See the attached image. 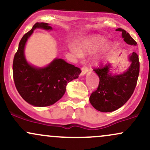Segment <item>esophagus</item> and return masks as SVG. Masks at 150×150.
Wrapping results in <instances>:
<instances>
[{"mask_svg": "<svg viewBox=\"0 0 150 150\" xmlns=\"http://www.w3.org/2000/svg\"><path fill=\"white\" fill-rule=\"evenodd\" d=\"M88 71H89V70L87 67H83V68H82V73H81L80 75L81 76H83V75H85Z\"/></svg>", "mask_w": 150, "mask_h": 150, "instance_id": "34e87169", "label": "esophagus"}]
</instances>
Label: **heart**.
I'll return each instance as SVG.
<instances>
[{"label": "heart", "instance_id": "obj_1", "mask_svg": "<svg viewBox=\"0 0 150 150\" xmlns=\"http://www.w3.org/2000/svg\"><path fill=\"white\" fill-rule=\"evenodd\" d=\"M106 41H107V39L104 36L97 35V34L90 36L86 38L80 43L79 45V51L75 50V54L77 56H81L82 55H91L104 47L102 51L93 58V61L94 63L100 64L105 61L112 46V44L110 42H108L106 44Z\"/></svg>", "mask_w": 150, "mask_h": 150}]
</instances>
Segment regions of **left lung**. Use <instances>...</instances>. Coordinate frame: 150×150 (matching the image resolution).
Instances as JSON below:
<instances>
[{
  "instance_id": "1",
  "label": "left lung",
  "mask_w": 150,
  "mask_h": 150,
  "mask_svg": "<svg viewBox=\"0 0 150 150\" xmlns=\"http://www.w3.org/2000/svg\"><path fill=\"white\" fill-rule=\"evenodd\" d=\"M116 31L122 32V38L126 44L136 46L137 43L126 31L121 28ZM130 66L123 73L111 72L112 64L107 63L104 67L94 69L99 77V83L95 92L89 97L93 107L101 112H111L121 107L130 99L137 84L140 72V63L135 52L128 56Z\"/></svg>"
}]
</instances>
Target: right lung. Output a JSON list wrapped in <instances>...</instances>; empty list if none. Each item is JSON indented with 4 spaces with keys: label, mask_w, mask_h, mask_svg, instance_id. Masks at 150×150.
Wrapping results in <instances>:
<instances>
[{
    "label": "right lung",
    "mask_w": 150,
    "mask_h": 150,
    "mask_svg": "<svg viewBox=\"0 0 150 150\" xmlns=\"http://www.w3.org/2000/svg\"><path fill=\"white\" fill-rule=\"evenodd\" d=\"M36 29L53 30L49 24L37 22L22 37L13 60V78L15 87L24 100L34 106L44 107L51 106L61 99L68 82L78 78L81 70L58 58L44 67L30 64L26 59L25 49Z\"/></svg>",
    "instance_id": "obj_1"
}]
</instances>
